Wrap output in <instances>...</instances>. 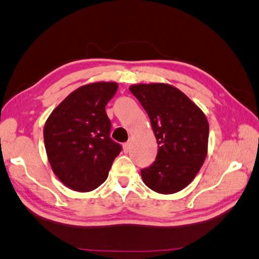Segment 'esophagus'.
Listing matches in <instances>:
<instances>
[{
	"instance_id": "34e87169",
	"label": "esophagus",
	"mask_w": 259,
	"mask_h": 259,
	"mask_svg": "<svg viewBox=\"0 0 259 259\" xmlns=\"http://www.w3.org/2000/svg\"><path fill=\"white\" fill-rule=\"evenodd\" d=\"M130 143H125V144H123V151L124 153H128V151L130 150Z\"/></svg>"
}]
</instances>
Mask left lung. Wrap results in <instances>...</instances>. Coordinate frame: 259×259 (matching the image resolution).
<instances>
[{
	"mask_svg": "<svg viewBox=\"0 0 259 259\" xmlns=\"http://www.w3.org/2000/svg\"><path fill=\"white\" fill-rule=\"evenodd\" d=\"M129 89L148 114L158 144L154 164L141 170L144 183L160 194L182 191L206 158L209 122L205 114L173 85L135 84Z\"/></svg>",
	"mask_w": 259,
	"mask_h": 259,
	"instance_id": "1",
	"label": "left lung"
}]
</instances>
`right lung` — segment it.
Instances as JSON below:
<instances>
[{"mask_svg":"<svg viewBox=\"0 0 259 259\" xmlns=\"http://www.w3.org/2000/svg\"><path fill=\"white\" fill-rule=\"evenodd\" d=\"M115 82L80 86L53 110L44 126L48 161L70 190L90 192L108 179L121 146L110 138L105 105L118 90Z\"/></svg>","mask_w":259,"mask_h":259,"instance_id":"right-lung-1","label":"right lung"}]
</instances>
